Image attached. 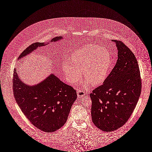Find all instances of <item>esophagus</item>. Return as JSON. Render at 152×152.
I'll list each match as a JSON object with an SVG mask.
<instances>
[{
    "mask_svg": "<svg viewBox=\"0 0 152 152\" xmlns=\"http://www.w3.org/2000/svg\"><path fill=\"white\" fill-rule=\"evenodd\" d=\"M77 94L79 98H81L85 95V92L84 91L81 90V89H77Z\"/></svg>",
    "mask_w": 152,
    "mask_h": 152,
    "instance_id": "1",
    "label": "esophagus"
}]
</instances>
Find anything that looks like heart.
I'll return each mask as SVG.
<instances>
[{"mask_svg": "<svg viewBox=\"0 0 152 152\" xmlns=\"http://www.w3.org/2000/svg\"><path fill=\"white\" fill-rule=\"evenodd\" d=\"M111 64L109 50L96 44H87L72 53L71 61L65 60L62 68L69 83L75 84L81 78L83 71L86 85L102 84L106 79Z\"/></svg>", "mask_w": 152, "mask_h": 152, "instance_id": "b5f03b06", "label": "heart"}]
</instances>
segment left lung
I'll return each instance as SVG.
<instances>
[{
	"instance_id": "obj_1",
	"label": "left lung",
	"mask_w": 152,
	"mask_h": 152,
	"mask_svg": "<svg viewBox=\"0 0 152 152\" xmlns=\"http://www.w3.org/2000/svg\"><path fill=\"white\" fill-rule=\"evenodd\" d=\"M118 50L115 66L103 84L90 94L91 117L104 131H115L130 117L141 94L140 70L135 56L124 42L112 40Z\"/></svg>"
}]
</instances>
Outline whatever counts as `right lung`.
<instances>
[{"instance_id": "1", "label": "right lung", "mask_w": 152, "mask_h": 152, "mask_svg": "<svg viewBox=\"0 0 152 152\" xmlns=\"http://www.w3.org/2000/svg\"><path fill=\"white\" fill-rule=\"evenodd\" d=\"M62 38L56 37L50 42H57ZM46 44L44 42L32 44L22 53L19 58ZM13 72V89L15 99L32 124L47 132H54L62 127L77 99L76 91L53 73L40 83L29 86L21 81L16 68Z\"/></svg>"}]
</instances>
